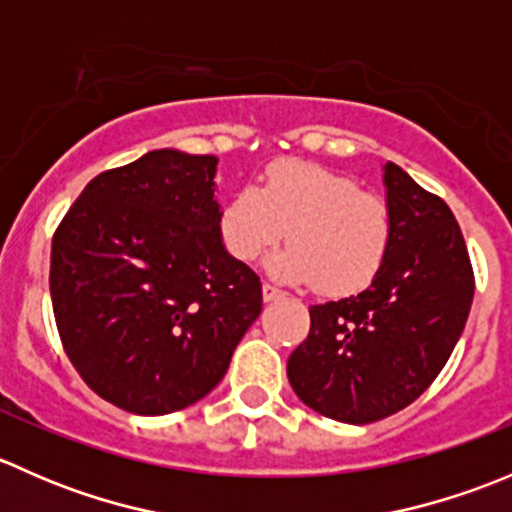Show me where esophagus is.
I'll list each match as a JSON object with an SVG mask.
<instances>
[{"label":"esophagus","instance_id":"obj_1","mask_svg":"<svg viewBox=\"0 0 512 512\" xmlns=\"http://www.w3.org/2000/svg\"><path fill=\"white\" fill-rule=\"evenodd\" d=\"M262 297H265V302H275V299H280V297H285V292H282V289H277V287H272V285H262Z\"/></svg>","mask_w":512,"mask_h":512}]
</instances>
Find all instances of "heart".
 Listing matches in <instances>:
<instances>
[{
	"label": "heart",
	"instance_id": "obj_1",
	"mask_svg": "<svg viewBox=\"0 0 512 512\" xmlns=\"http://www.w3.org/2000/svg\"><path fill=\"white\" fill-rule=\"evenodd\" d=\"M218 230L225 250L242 262L260 257L287 232L292 245L267 260V272L344 297L369 287L381 272L394 220L384 200L361 193L347 175L280 160L265 170L260 188L245 185L227 200Z\"/></svg>",
	"mask_w": 512,
	"mask_h": 512
}]
</instances>
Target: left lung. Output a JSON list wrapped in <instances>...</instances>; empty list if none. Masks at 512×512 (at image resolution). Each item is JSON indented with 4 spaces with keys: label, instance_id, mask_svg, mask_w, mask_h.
<instances>
[{
    "label": "left lung",
    "instance_id": "left-lung-1",
    "mask_svg": "<svg viewBox=\"0 0 512 512\" xmlns=\"http://www.w3.org/2000/svg\"><path fill=\"white\" fill-rule=\"evenodd\" d=\"M394 220L384 267L364 292L309 307L287 359L294 394L317 414L371 423L414 404L446 366L473 302V267L451 208L384 165Z\"/></svg>",
    "mask_w": 512,
    "mask_h": 512
}]
</instances>
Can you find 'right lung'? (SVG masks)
Listing matches in <instances>:
<instances>
[{"label": "right lung", "instance_id": "add662e5", "mask_svg": "<svg viewBox=\"0 0 512 512\" xmlns=\"http://www.w3.org/2000/svg\"><path fill=\"white\" fill-rule=\"evenodd\" d=\"M215 156L160 148L96 175L51 242L66 356L101 399L163 416L208 396L262 312L220 240Z\"/></svg>", "mask_w": 512, "mask_h": 512}]
</instances>
